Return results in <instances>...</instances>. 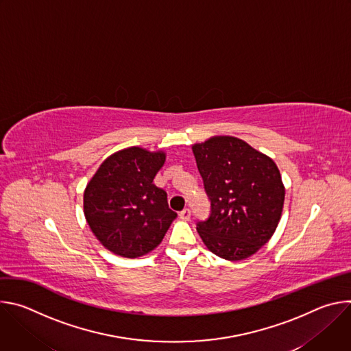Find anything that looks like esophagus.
<instances>
[{
	"instance_id": "34e87169",
	"label": "esophagus",
	"mask_w": 351,
	"mask_h": 351,
	"mask_svg": "<svg viewBox=\"0 0 351 351\" xmlns=\"http://www.w3.org/2000/svg\"><path fill=\"white\" fill-rule=\"evenodd\" d=\"M179 218L182 219V221H189L190 219V210H183L180 214H179Z\"/></svg>"
}]
</instances>
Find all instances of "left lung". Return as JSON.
<instances>
[{
	"label": "left lung",
	"instance_id": "left-lung-1",
	"mask_svg": "<svg viewBox=\"0 0 351 351\" xmlns=\"http://www.w3.org/2000/svg\"><path fill=\"white\" fill-rule=\"evenodd\" d=\"M211 199V215L197 223L206 247L228 261L256 254L282 217L285 184L267 154L234 136H213L191 145Z\"/></svg>",
	"mask_w": 351,
	"mask_h": 351
}]
</instances>
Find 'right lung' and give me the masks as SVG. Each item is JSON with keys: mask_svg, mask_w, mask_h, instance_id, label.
<instances>
[{"mask_svg": "<svg viewBox=\"0 0 351 351\" xmlns=\"http://www.w3.org/2000/svg\"><path fill=\"white\" fill-rule=\"evenodd\" d=\"M167 153L128 147L103 161L83 193V213L97 237L111 253L137 258L162 241L176 218L165 190L153 180Z\"/></svg>", "mask_w": 351, "mask_h": 351, "instance_id": "obj_1", "label": "right lung"}]
</instances>
